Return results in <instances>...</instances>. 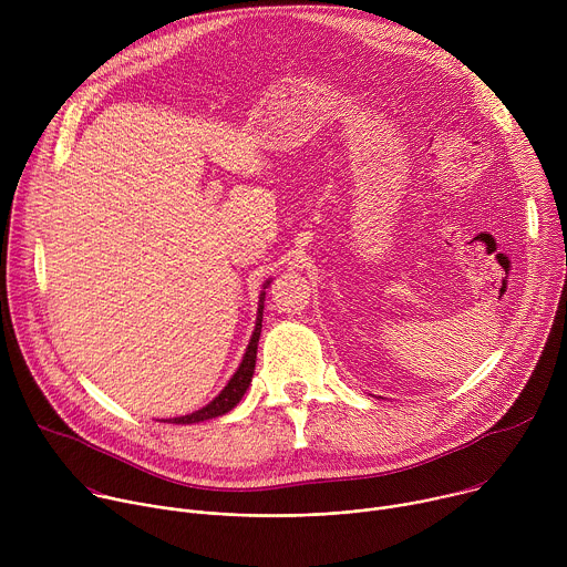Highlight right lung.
Returning a JSON list of instances; mask_svg holds the SVG:
<instances>
[{
  "instance_id": "add662e5",
  "label": "right lung",
  "mask_w": 567,
  "mask_h": 567,
  "mask_svg": "<svg viewBox=\"0 0 567 567\" xmlns=\"http://www.w3.org/2000/svg\"><path fill=\"white\" fill-rule=\"evenodd\" d=\"M269 285V280H267ZM265 285V287H267ZM262 309H265V291L260 293V305H258V320H256V330H254V337L249 341V348L245 352V359H241L239 368L235 370V374L230 377V381L224 385V390L208 403V406L190 413V415H184V417H175V420H166L171 424H195V422H206V420H213V417H219L228 411H233L239 399L245 396L251 379H254V370H256V354H258V341H260V332H262Z\"/></svg>"
}]
</instances>
